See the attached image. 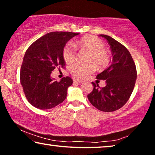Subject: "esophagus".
<instances>
[{
  "label": "esophagus",
  "instance_id": "obj_1",
  "mask_svg": "<svg viewBox=\"0 0 155 155\" xmlns=\"http://www.w3.org/2000/svg\"><path fill=\"white\" fill-rule=\"evenodd\" d=\"M74 83H76V84H81V83H83V81L79 79H74Z\"/></svg>",
  "mask_w": 155,
  "mask_h": 155
}]
</instances>
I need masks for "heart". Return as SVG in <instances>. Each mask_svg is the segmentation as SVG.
Here are the masks:
<instances>
[{
  "instance_id": "b5f03b06",
  "label": "heart",
  "mask_w": 155,
  "mask_h": 155,
  "mask_svg": "<svg viewBox=\"0 0 155 155\" xmlns=\"http://www.w3.org/2000/svg\"><path fill=\"white\" fill-rule=\"evenodd\" d=\"M78 48L89 51L87 57L88 62H93L99 67L106 66L110 62V55L104 48V43L95 36H85L79 40L67 43L62 51V56L67 63H71L77 58ZM95 70V65L91 62H78L70 67L72 74L78 78H84Z\"/></svg>"
}]
</instances>
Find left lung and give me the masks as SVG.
<instances>
[{"mask_svg":"<svg viewBox=\"0 0 155 155\" xmlns=\"http://www.w3.org/2000/svg\"><path fill=\"white\" fill-rule=\"evenodd\" d=\"M107 41L112 61L96 78L105 80L106 86L100 87L92 82L93 90L88 95L89 101L102 112H114L126 103L134 91L137 78L136 64L127 48L112 37L100 34Z\"/></svg>","mask_w":155,"mask_h":155,"instance_id":"obj_1","label":"left lung"}]
</instances>
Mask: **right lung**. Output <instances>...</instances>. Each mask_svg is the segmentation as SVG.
<instances>
[{"instance_id": "add662e5", "label": "right lung", "mask_w": 155, "mask_h": 155, "mask_svg": "<svg viewBox=\"0 0 155 155\" xmlns=\"http://www.w3.org/2000/svg\"><path fill=\"white\" fill-rule=\"evenodd\" d=\"M78 34L51 32L37 39L26 51L20 69V83L28 102L35 107L49 110L66 98L72 79L66 77L58 82L51 78V73L56 67L64 68L63 48Z\"/></svg>"}]
</instances>
